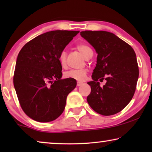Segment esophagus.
I'll use <instances>...</instances> for the list:
<instances>
[{"instance_id":"esophagus-1","label":"esophagus","mask_w":152,"mask_h":152,"mask_svg":"<svg viewBox=\"0 0 152 152\" xmlns=\"http://www.w3.org/2000/svg\"><path fill=\"white\" fill-rule=\"evenodd\" d=\"M83 84H84V83L80 82H77V86H82V85H83Z\"/></svg>"}]
</instances>
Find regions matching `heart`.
<instances>
[{
  "mask_svg": "<svg viewBox=\"0 0 152 152\" xmlns=\"http://www.w3.org/2000/svg\"><path fill=\"white\" fill-rule=\"evenodd\" d=\"M79 50H80L84 57H86L87 54L91 50V49L88 46L85 44H79L77 46ZM58 60L62 67H65L66 65V53L64 50L61 51L59 53ZM87 75L86 69H71L67 70L64 73V77L66 79H72L77 81H84L86 78Z\"/></svg>",
  "mask_w": 152,
  "mask_h": 152,
  "instance_id": "heart-1",
  "label": "heart"
}]
</instances>
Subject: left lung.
<instances>
[{
  "mask_svg": "<svg viewBox=\"0 0 152 152\" xmlns=\"http://www.w3.org/2000/svg\"><path fill=\"white\" fill-rule=\"evenodd\" d=\"M80 34L97 53L93 81L88 82L91 92L87 102L102 115L118 113L130 102L136 91L139 75L136 53L130 45L111 32L86 30ZM99 79L107 83L100 87Z\"/></svg>",
  "mask_w": 152,
  "mask_h": 152,
  "instance_id": "obj_1",
  "label": "left lung"
}]
</instances>
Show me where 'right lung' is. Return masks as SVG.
<instances>
[{"label":"right lung","mask_w":152,"mask_h":152,"mask_svg":"<svg viewBox=\"0 0 152 152\" xmlns=\"http://www.w3.org/2000/svg\"><path fill=\"white\" fill-rule=\"evenodd\" d=\"M79 31L55 30L39 35L18 53L14 86L23 111L41 122L53 121L65 109L68 95L76 87L72 79L62 80L58 57Z\"/></svg>","instance_id":"add662e5"}]
</instances>
